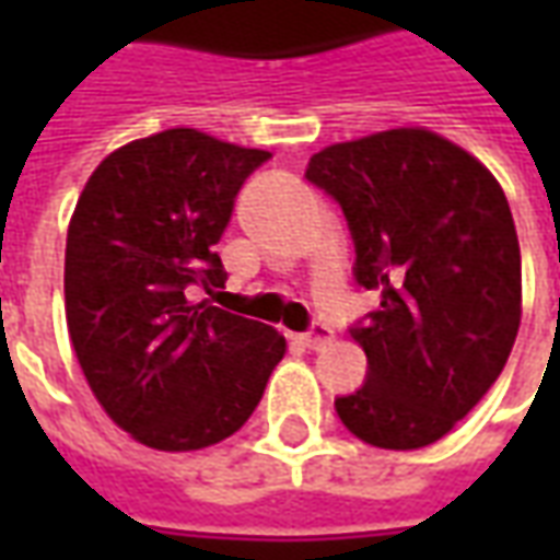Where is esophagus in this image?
<instances>
[{
    "label": "esophagus",
    "instance_id": "1",
    "mask_svg": "<svg viewBox=\"0 0 560 560\" xmlns=\"http://www.w3.org/2000/svg\"><path fill=\"white\" fill-rule=\"evenodd\" d=\"M329 341H332V329L324 327V324H317V327H312V332H303V336H300V345L308 348V351H320Z\"/></svg>",
    "mask_w": 560,
    "mask_h": 560
}]
</instances>
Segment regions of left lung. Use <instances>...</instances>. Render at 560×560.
I'll list each match as a JSON object with an SVG mask.
<instances>
[{"label":"left lung","mask_w":560,"mask_h":560,"mask_svg":"<svg viewBox=\"0 0 560 560\" xmlns=\"http://www.w3.org/2000/svg\"><path fill=\"white\" fill-rule=\"evenodd\" d=\"M305 176L339 200L353 276L381 293L351 329L369 377L336 413L381 450L434 444L489 393L516 341L522 257L504 188L420 126L332 143Z\"/></svg>","instance_id":"8db88e82"}]
</instances>
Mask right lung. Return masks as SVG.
I'll return each mask as SVG.
<instances>
[{"instance_id":"add662e5","label":"right lung","mask_w":560,"mask_h":560,"mask_svg":"<svg viewBox=\"0 0 560 560\" xmlns=\"http://www.w3.org/2000/svg\"><path fill=\"white\" fill-rule=\"evenodd\" d=\"M269 159L167 128L114 149L68 224L66 320L104 413L164 453L203 450L252 417L288 351L279 329L231 315L197 288H221L215 255L245 176Z\"/></svg>"}]
</instances>
